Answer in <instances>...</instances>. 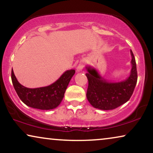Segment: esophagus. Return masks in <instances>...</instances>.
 I'll return each mask as SVG.
<instances>
[{"mask_svg":"<svg viewBox=\"0 0 153 153\" xmlns=\"http://www.w3.org/2000/svg\"><path fill=\"white\" fill-rule=\"evenodd\" d=\"M84 67H85V63H84L83 62H79L78 65H77V71H78V72L81 71L83 69V68H84Z\"/></svg>","mask_w":153,"mask_h":153,"instance_id":"34e87169","label":"esophagus"}]
</instances>
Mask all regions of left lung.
<instances>
[{
  "label": "left lung",
  "mask_w": 153,
  "mask_h": 153,
  "mask_svg": "<svg viewBox=\"0 0 153 153\" xmlns=\"http://www.w3.org/2000/svg\"><path fill=\"white\" fill-rule=\"evenodd\" d=\"M130 76L123 81L111 82L107 81L91 66H87L86 74L89 82L87 98L95 108L102 110H111L117 108L130 100L137 85V71L136 61L132 51Z\"/></svg>",
  "instance_id": "1"
}]
</instances>
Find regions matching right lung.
Segmentation results:
<instances>
[{
  "mask_svg": "<svg viewBox=\"0 0 153 153\" xmlns=\"http://www.w3.org/2000/svg\"><path fill=\"white\" fill-rule=\"evenodd\" d=\"M75 72L74 69L68 70L51 85L30 89L19 82L12 69V81L17 95L27 106L42 110H49L56 108L61 103Z\"/></svg>",
  "mask_w": 153,
  "mask_h": 153,
  "instance_id": "obj_1",
  "label": "right lung"
}]
</instances>
